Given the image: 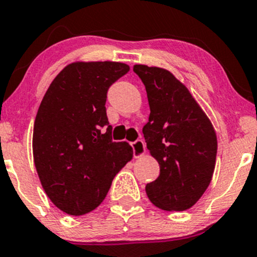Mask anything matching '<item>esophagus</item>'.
Wrapping results in <instances>:
<instances>
[{
  "mask_svg": "<svg viewBox=\"0 0 257 257\" xmlns=\"http://www.w3.org/2000/svg\"><path fill=\"white\" fill-rule=\"evenodd\" d=\"M131 146H132V150H134V156L136 158L141 157V156L145 155L146 148H145V142L142 141V140H136L135 142H132Z\"/></svg>",
  "mask_w": 257,
  "mask_h": 257,
  "instance_id": "esophagus-1",
  "label": "esophagus"
}]
</instances>
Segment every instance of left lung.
<instances>
[{
    "mask_svg": "<svg viewBox=\"0 0 257 257\" xmlns=\"http://www.w3.org/2000/svg\"><path fill=\"white\" fill-rule=\"evenodd\" d=\"M146 88L150 117L144 136L160 165L146 186L151 202L167 211L187 210L207 190L215 168L216 135L204 111L171 71L134 65Z\"/></svg>",
    "mask_w": 257,
    "mask_h": 257,
    "instance_id": "1",
    "label": "left lung"
}]
</instances>
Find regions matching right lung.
I'll return each mask as SVG.
<instances>
[{"label":"right lung","mask_w":257,"mask_h":257,"mask_svg":"<svg viewBox=\"0 0 257 257\" xmlns=\"http://www.w3.org/2000/svg\"><path fill=\"white\" fill-rule=\"evenodd\" d=\"M130 70L117 62L67 65L47 90L33 128V158L44 192L69 215L101 204L132 148L112 141L107 90Z\"/></svg>","instance_id":"right-lung-1"}]
</instances>
